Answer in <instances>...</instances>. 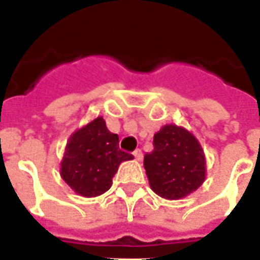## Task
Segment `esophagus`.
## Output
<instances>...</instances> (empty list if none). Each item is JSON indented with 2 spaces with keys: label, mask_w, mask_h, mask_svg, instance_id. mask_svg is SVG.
I'll use <instances>...</instances> for the list:
<instances>
[{
  "label": "esophagus",
  "mask_w": 260,
  "mask_h": 260,
  "mask_svg": "<svg viewBox=\"0 0 260 260\" xmlns=\"http://www.w3.org/2000/svg\"><path fill=\"white\" fill-rule=\"evenodd\" d=\"M134 157L137 158L138 161H141V159H142V151H141V149H137V151L134 152Z\"/></svg>",
  "instance_id": "1"
}]
</instances>
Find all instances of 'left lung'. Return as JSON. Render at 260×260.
Masks as SVG:
<instances>
[{
  "label": "left lung",
  "instance_id": "8db88e82",
  "mask_svg": "<svg viewBox=\"0 0 260 260\" xmlns=\"http://www.w3.org/2000/svg\"><path fill=\"white\" fill-rule=\"evenodd\" d=\"M144 167L152 191L166 200H180L206 180V155L199 139L175 123L154 135V151L145 154Z\"/></svg>",
  "mask_w": 260,
  "mask_h": 260
}]
</instances>
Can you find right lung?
I'll list each match as a JSON object with an SVG mask.
<instances>
[{
	"label": "right lung",
	"instance_id": "add662e5",
	"mask_svg": "<svg viewBox=\"0 0 260 260\" xmlns=\"http://www.w3.org/2000/svg\"><path fill=\"white\" fill-rule=\"evenodd\" d=\"M132 158L119 149V137L106 128L102 116H98L70 135L60 162V175L79 196L96 197L111 188L121 162Z\"/></svg>",
	"mask_w": 260,
	"mask_h": 260
}]
</instances>
